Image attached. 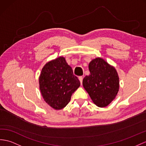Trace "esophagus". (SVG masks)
<instances>
[{"instance_id":"obj_1","label":"esophagus","mask_w":146,"mask_h":146,"mask_svg":"<svg viewBox=\"0 0 146 146\" xmlns=\"http://www.w3.org/2000/svg\"><path fill=\"white\" fill-rule=\"evenodd\" d=\"M79 80H80V84H82V80H83V77H82V76L79 77Z\"/></svg>"}]
</instances>
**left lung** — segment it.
I'll return each instance as SVG.
<instances>
[{
	"mask_svg": "<svg viewBox=\"0 0 146 146\" xmlns=\"http://www.w3.org/2000/svg\"><path fill=\"white\" fill-rule=\"evenodd\" d=\"M90 74L83 79V86L94 104L105 107L116 97L119 90V77L114 67L98 58L88 65Z\"/></svg>",
	"mask_w": 146,
	"mask_h": 146,
	"instance_id": "8db88e82",
	"label": "left lung"
}]
</instances>
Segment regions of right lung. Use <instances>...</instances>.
<instances>
[{
	"label": "right lung",
	"instance_id": "obj_1",
	"mask_svg": "<svg viewBox=\"0 0 146 146\" xmlns=\"http://www.w3.org/2000/svg\"><path fill=\"white\" fill-rule=\"evenodd\" d=\"M40 88L44 101L56 110L69 104L71 96L80 85L72 69L63 57L46 64L39 78Z\"/></svg>",
	"mask_w": 146,
	"mask_h": 146
}]
</instances>
